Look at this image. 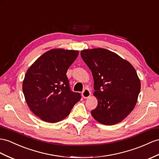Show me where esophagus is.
Wrapping results in <instances>:
<instances>
[{
  "label": "esophagus",
  "mask_w": 159,
  "mask_h": 159,
  "mask_svg": "<svg viewBox=\"0 0 159 159\" xmlns=\"http://www.w3.org/2000/svg\"><path fill=\"white\" fill-rule=\"evenodd\" d=\"M91 91L87 89H85L82 92V96L84 99L89 98V97L91 96Z\"/></svg>",
  "instance_id": "esophagus-1"
}]
</instances>
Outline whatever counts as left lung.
<instances>
[{
  "label": "left lung",
  "instance_id": "1",
  "mask_svg": "<svg viewBox=\"0 0 159 159\" xmlns=\"http://www.w3.org/2000/svg\"><path fill=\"white\" fill-rule=\"evenodd\" d=\"M91 70L98 103L91 116L100 124L111 125L124 120L135 107L140 80L128 61L104 48L80 52Z\"/></svg>",
  "mask_w": 159,
  "mask_h": 159
}]
</instances>
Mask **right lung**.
<instances>
[{
    "label": "right lung",
    "instance_id": "obj_1",
    "mask_svg": "<svg viewBox=\"0 0 159 159\" xmlns=\"http://www.w3.org/2000/svg\"><path fill=\"white\" fill-rule=\"evenodd\" d=\"M79 55L78 50L54 48L45 52L27 69L23 92L28 107L48 123L64 120L80 99L70 91L66 72Z\"/></svg>",
    "mask_w": 159,
    "mask_h": 159
}]
</instances>
